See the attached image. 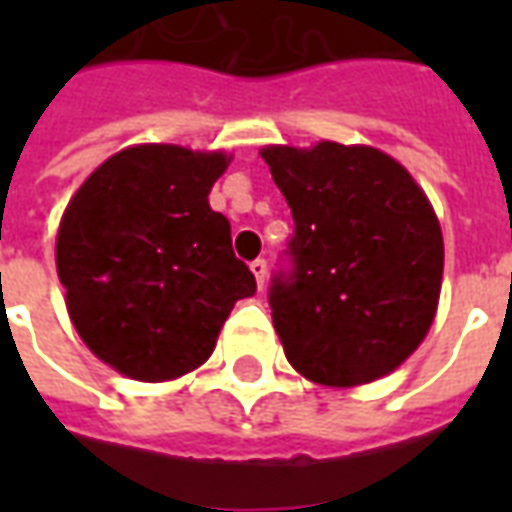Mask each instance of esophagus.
<instances>
[{"label":"esophagus","instance_id":"34e87169","mask_svg":"<svg viewBox=\"0 0 512 512\" xmlns=\"http://www.w3.org/2000/svg\"><path fill=\"white\" fill-rule=\"evenodd\" d=\"M252 274H255V279H257V288H263V285H266V277H268V263L266 260H255V263H252Z\"/></svg>","mask_w":512,"mask_h":512}]
</instances>
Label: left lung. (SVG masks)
Instances as JSON below:
<instances>
[{
	"label": "left lung",
	"instance_id": "8db88e82",
	"mask_svg": "<svg viewBox=\"0 0 512 512\" xmlns=\"http://www.w3.org/2000/svg\"><path fill=\"white\" fill-rule=\"evenodd\" d=\"M296 222L271 318L296 373L351 389L395 373L439 310L444 238L428 194L370 145H266Z\"/></svg>",
	"mask_w": 512,
	"mask_h": 512
}]
</instances>
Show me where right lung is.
<instances>
[{
  "mask_svg": "<svg viewBox=\"0 0 512 512\" xmlns=\"http://www.w3.org/2000/svg\"><path fill=\"white\" fill-rule=\"evenodd\" d=\"M233 156L131 145L62 213L57 277L82 343L120 376L158 384L208 362L235 301L255 293L208 194Z\"/></svg>",
  "mask_w": 512,
  "mask_h": 512,
  "instance_id": "right-lung-1",
  "label": "right lung"
}]
</instances>
